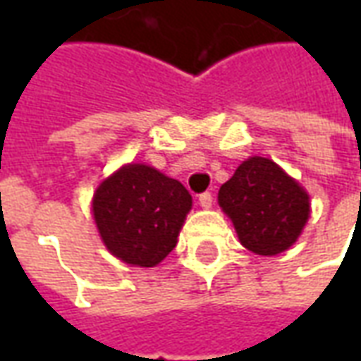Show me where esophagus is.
Here are the masks:
<instances>
[{"instance_id": "esophagus-1", "label": "esophagus", "mask_w": 361, "mask_h": 361, "mask_svg": "<svg viewBox=\"0 0 361 361\" xmlns=\"http://www.w3.org/2000/svg\"><path fill=\"white\" fill-rule=\"evenodd\" d=\"M212 203H214V201H212V193H209V191L199 195V204H201L203 209H211Z\"/></svg>"}]
</instances>
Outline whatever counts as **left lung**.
Returning a JSON list of instances; mask_svg holds the SVG:
<instances>
[{
    "mask_svg": "<svg viewBox=\"0 0 361 361\" xmlns=\"http://www.w3.org/2000/svg\"><path fill=\"white\" fill-rule=\"evenodd\" d=\"M219 203L243 247L257 255L286 251L310 219V197L269 158L245 160L220 188Z\"/></svg>",
    "mask_w": 361,
    "mask_h": 361,
    "instance_id": "1",
    "label": "left lung"
}]
</instances>
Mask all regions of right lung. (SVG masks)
<instances>
[{
	"mask_svg": "<svg viewBox=\"0 0 361 361\" xmlns=\"http://www.w3.org/2000/svg\"><path fill=\"white\" fill-rule=\"evenodd\" d=\"M191 195L154 168L129 164L96 189L92 212L106 247L129 265L154 267L176 247Z\"/></svg>",
	"mask_w": 361,
	"mask_h": 361,
	"instance_id": "add662e5",
	"label": "right lung"
}]
</instances>
